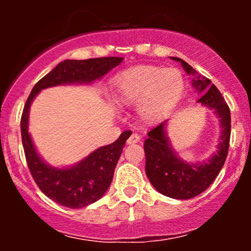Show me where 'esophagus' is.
Returning a JSON list of instances; mask_svg holds the SVG:
<instances>
[{
  "instance_id": "1",
  "label": "esophagus",
  "mask_w": 251,
  "mask_h": 251,
  "mask_svg": "<svg viewBox=\"0 0 251 251\" xmlns=\"http://www.w3.org/2000/svg\"><path fill=\"white\" fill-rule=\"evenodd\" d=\"M140 140V137L138 135L137 133H132L131 135H129V138L127 139V144L128 145H131V144H135L138 143Z\"/></svg>"
}]
</instances>
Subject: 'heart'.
<instances>
[{
  "instance_id": "heart-1",
  "label": "heart",
  "mask_w": 251,
  "mask_h": 251,
  "mask_svg": "<svg viewBox=\"0 0 251 251\" xmlns=\"http://www.w3.org/2000/svg\"><path fill=\"white\" fill-rule=\"evenodd\" d=\"M114 99L119 105H138L145 123L160 120L177 105L184 92V79L176 68L139 65L125 70L113 80Z\"/></svg>"
}]
</instances>
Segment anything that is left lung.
I'll return each instance as SVG.
<instances>
[{"instance_id": "left-lung-1", "label": "left lung", "mask_w": 251, "mask_h": 251, "mask_svg": "<svg viewBox=\"0 0 251 251\" xmlns=\"http://www.w3.org/2000/svg\"><path fill=\"white\" fill-rule=\"evenodd\" d=\"M180 62L188 74H192V85L198 93L204 96L198 102L214 109L220 119L221 137L217 152L211 155L208 162L186 163L178 157L166 137V122L160 123L148 133L144 143L145 150V171L149 180L158 192L175 200H189L205 191L217 177L226 163L229 151L231 118L230 109L217 87L206 77L197 75L191 66L179 57H171Z\"/></svg>"}]
</instances>
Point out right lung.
Returning <instances> with one entry per match:
<instances>
[{"instance_id": "right-lung-1", "label": "right lung", "mask_w": 251, "mask_h": 251, "mask_svg": "<svg viewBox=\"0 0 251 251\" xmlns=\"http://www.w3.org/2000/svg\"><path fill=\"white\" fill-rule=\"evenodd\" d=\"M123 60L117 56L65 60L36 82L25 101L21 117V135L28 168L43 194L66 208H83L102 197L111 185L114 169L132 132H123L116 142L96 150L75 165L51 168L41 159L28 133L30 105L42 89L65 83H89L102 77Z\"/></svg>"}]
</instances>
